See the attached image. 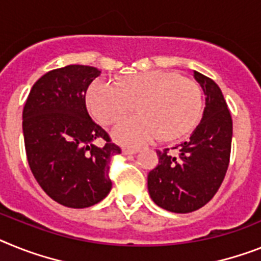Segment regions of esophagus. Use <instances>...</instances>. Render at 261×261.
Here are the masks:
<instances>
[{
	"mask_svg": "<svg viewBox=\"0 0 261 261\" xmlns=\"http://www.w3.org/2000/svg\"><path fill=\"white\" fill-rule=\"evenodd\" d=\"M122 152H123L124 155L137 154L138 148H135V147H123V148H122Z\"/></svg>",
	"mask_w": 261,
	"mask_h": 261,
	"instance_id": "1",
	"label": "esophagus"
}]
</instances>
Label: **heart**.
<instances>
[{
  "instance_id": "heart-1",
  "label": "heart",
  "mask_w": 261,
  "mask_h": 261,
  "mask_svg": "<svg viewBox=\"0 0 261 261\" xmlns=\"http://www.w3.org/2000/svg\"><path fill=\"white\" fill-rule=\"evenodd\" d=\"M142 115L118 123L113 134L124 144H143L163 135L181 137L195 126L201 110L200 89L194 81L163 70L137 74L120 83L100 78L87 91V106L100 123L111 124L135 110Z\"/></svg>"
}]
</instances>
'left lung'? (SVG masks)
<instances>
[{
    "label": "left lung",
    "mask_w": 261,
    "mask_h": 261,
    "mask_svg": "<svg viewBox=\"0 0 261 261\" xmlns=\"http://www.w3.org/2000/svg\"><path fill=\"white\" fill-rule=\"evenodd\" d=\"M205 106L190 139L178 144V155L156 151L159 163L148 172V194L154 203L175 214H188L207 204L218 192L231 155L232 118L220 87L194 70Z\"/></svg>",
    "instance_id": "8db88e82"
}]
</instances>
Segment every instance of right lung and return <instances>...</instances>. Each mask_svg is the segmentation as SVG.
Returning <instances> with one entry per match:
<instances>
[{"mask_svg":"<svg viewBox=\"0 0 261 261\" xmlns=\"http://www.w3.org/2000/svg\"><path fill=\"white\" fill-rule=\"evenodd\" d=\"M97 67L69 65L33 85L22 113L30 170L43 191L70 208H86L109 195L111 156L120 154L106 131L90 118L86 91ZM107 141L103 148L92 142Z\"/></svg>","mask_w":261,"mask_h":261,"instance_id":"obj_1","label":"right lung"}]
</instances>
